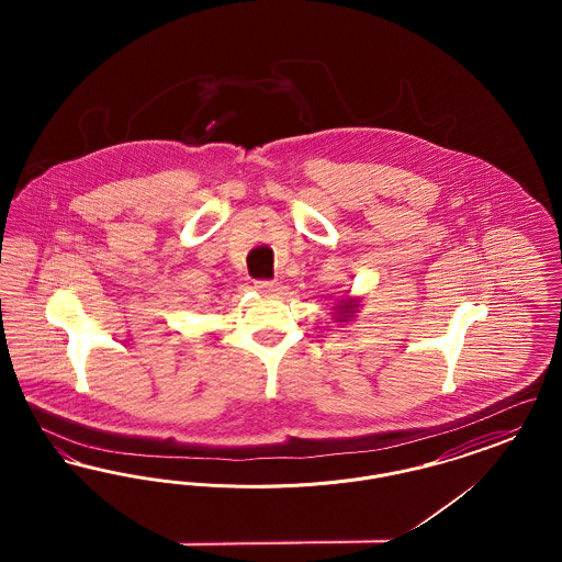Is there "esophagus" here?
<instances>
[{"instance_id": "34e87169", "label": "esophagus", "mask_w": 562, "mask_h": 562, "mask_svg": "<svg viewBox=\"0 0 562 562\" xmlns=\"http://www.w3.org/2000/svg\"><path fill=\"white\" fill-rule=\"evenodd\" d=\"M255 289H257L259 293L273 294L280 291V284L273 282V280H257V282H255Z\"/></svg>"}]
</instances>
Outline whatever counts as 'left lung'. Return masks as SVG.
Instances as JSON below:
<instances>
[{"instance_id":"8db88e82","label":"left lung","mask_w":562,"mask_h":562,"mask_svg":"<svg viewBox=\"0 0 562 562\" xmlns=\"http://www.w3.org/2000/svg\"><path fill=\"white\" fill-rule=\"evenodd\" d=\"M362 305V296H351V294H341L339 299H335L333 303V321L335 322H351L353 316L358 314Z\"/></svg>"}]
</instances>
